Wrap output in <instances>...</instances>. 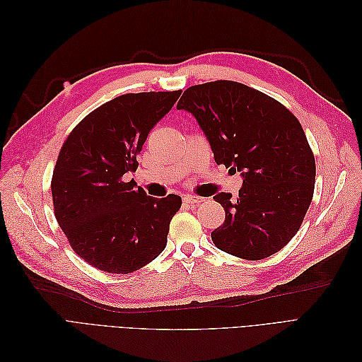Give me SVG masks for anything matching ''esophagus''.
<instances>
[{"label":"esophagus","mask_w":362,"mask_h":362,"mask_svg":"<svg viewBox=\"0 0 362 362\" xmlns=\"http://www.w3.org/2000/svg\"><path fill=\"white\" fill-rule=\"evenodd\" d=\"M184 204H189V205H192V204H201L204 199L202 198H198V196H192V194H189V196H184Z\"/></svg>","instance_id":"obj_1"}]
</instances>
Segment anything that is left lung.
Masks as SVG:
<instances>
[{
  "instance_id": "obj_1",
  "label": "left lung",
  "mask_w": 362,
  "mask_h": 362,
  "mask_svg": "<svg viewBox=\"0 0 362 362\" xmlns=\"http://www.w3.org/2000/svg\"><path fill=\"white\" fill-rule=\"evenodd\" d=\"M178 110L194 116L214 161L243 178L237 199L218 193L225 222L211 233L226 254L262 259L299 231L315 181V161L299 120L276 100L235 81L192 86Z\"/></svg>"
}]
</instances>
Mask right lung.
Returning <instances> with one entry per match:
<instances>
[{
  "instance_id": "add662e5",
  "label": "right lung",
  "mask_w": 362,
  "mask_h": 362,
  "mask_svg": "<svg viewBox=\"0 0 362 362\" xmlns=\"http://www.w3.org/2000/svg\"><path fill=\"white\" fill-rule=\"evenodd\" d=\"M180 95H120L87 115L63 144L51 181L54 213L72 249L90 266L127 275L166 247L181 198H152L122 177L136 172L149 131Z\"/></svg>"
}]
</instances>
